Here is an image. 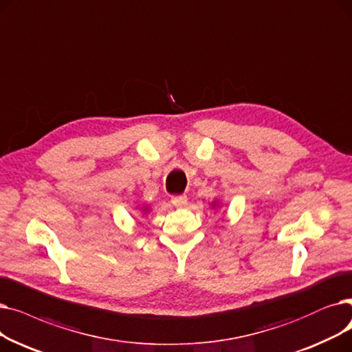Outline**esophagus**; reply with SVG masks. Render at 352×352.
<instances>
[{"mask_svg": "<svg viewBox=\"0 0 352 352\" xmlns=\"http://www.w3.org/2000/svg\"><path fill=\"white\" fill-rule=\"evenodd\" d=\"M172 204L176 208H182L188 204V196L186 195H175L172 196Z\"/></svg>", "mask_w": 352, "mask_h": 352, "instance_id": "obj_1", "label": "esophagus"}]
</instances>
